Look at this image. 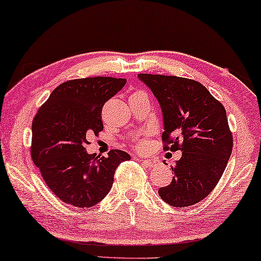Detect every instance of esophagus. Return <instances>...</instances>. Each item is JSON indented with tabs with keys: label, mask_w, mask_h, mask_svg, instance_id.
Listing matches in <instances>:
<instances>
[{
	"label": "esophagus",
	"mask_w": 261,
	"mask_h": 261,
	"mask_svg": "<svg viewBox=\"0 0 261 261\" xmlns=\"http://www.w3.org/2000/svg\"><path fill=\"white\" fill-rule=\"evenodd\" d=\"M142 163H144V165L147 167H154L156 165L155 159H145V160H142Z\"/></svg>",
	"instance_id": "esophagus-1"
}]
</instances>
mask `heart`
<instances>
[{"label":"heart","instance_id":"b5f03b06","mask_svg":"<svg viewBox=\"0 0 261 261\" xmlns=\"http://www.w3.org/2000/svg\"><path fill=\"white\" fill-rule=\"evenodd\" d=\"M147 146L148 142L146 139H138V140L134 142V147L135 149H138V151H144L145 148H147Z\"/></svg>","mask_w":261,"mask_h":261}]
</instances>
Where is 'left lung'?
Wrapping results in <instances>:
<instances>
[{
    "label": "left lung",
    "instance_id": "1",
    "mask_svg": "<svg viewBox=\"0 0 261 261\" xmlns=\"http://www.w3.org/2000/svg\"><path fill=\"white\" fill-rule=\"evenodd\" d=\"M163 112L164 149H180L170 185L159 189L167 204L183 208L204 199L219 183L233 149L226 109L204 85L189 78L140 73Z\"/></svg>",
    "mask_w": 261,
    "mask_h": 261
}]
</instances>
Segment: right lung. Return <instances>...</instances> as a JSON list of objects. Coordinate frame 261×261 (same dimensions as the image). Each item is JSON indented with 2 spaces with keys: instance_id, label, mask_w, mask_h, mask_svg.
Wrapping results in <instances>:
<instances>
[{
  "instance_id": "add662e5",
  "label": "right lung",
  "mask_w": 261,
  "mask_h": 261,
  "mask_svg": "<svg viewBox=\"0 0 261 261\" xmlns=\"http://www.w3.org/2000/svg\"><path fill=\"white\" fill-rule=\"evenodd\" d=\"M126 82L113 77L64 82L34 116L32 159L49 190L66 204L77 208L97 204L110 191L119 164L130 159L120 149H112L102 158L85 149L87 138L103 129L105 103Z\"/></svg>"
}]
</instances>
